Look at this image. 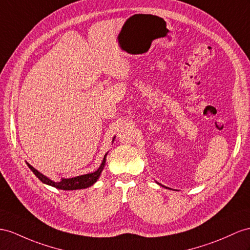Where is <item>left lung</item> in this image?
I'll return each mask as SVG.
<instances>
[{"label":"left lung","mask_w":250,"mask_h":250,"mask_svg":"<svg viewBox=\"0 0 250 250\" xmlns=\"http://www.w3.org/2000/svg\"><path fill=\"white\" fill-rule=\"evenodd\" d=\"M156 183H157V182H156ZM157 184H158V185H161L159 183H157ZM161 186H163V185H161ZM163 187H165V186H163ZM166 188H167V187H166Z\"/></svg>","instance_id":"8db88e82"}]
</instances>
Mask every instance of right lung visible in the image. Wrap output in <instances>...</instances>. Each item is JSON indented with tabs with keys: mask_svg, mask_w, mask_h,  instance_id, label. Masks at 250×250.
<instances>
[{
	"mask_svg": "<svg viewBox=\"0 0 250 250\" xmlns=\"http://www.w3.org/2000/svg\"><path fill=\"white\" fill-rule=\"evenodd\" d=\"M114 139H115V137L113 138V142H114ZM106 155H107V153L104 155V159H102L100 167L96 171L92 172V173L83 174V175L70 177V178H61L60 182H55L53 180H50L49 177L43 175L41 172L35 169L33 166L29 165L28 163H26V164L28 166V168L34 172V174L38 178H39V180L43 184H46V185H48V186H52V187H55L57 189H61V190H78V189H85V188L91 187L96 182L98 181V178L101 175V172H102V170H104V166H105Z\"/></svg>",
	"mask_w": 250,
	"mask_h": 250,
	"instance_id": "1",
	"label": "right lung"
}]
</instances>
